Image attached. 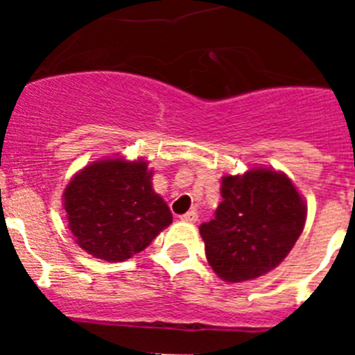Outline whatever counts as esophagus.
Returning a JSON list of instances; mask_svg holds the SVG:
<instances>
[{
  "label": "esophagus",
  "mask_w": 355,
  "mask_h": 355,
  "mask_svg": "<svg viewBox=\"0 0 355 355\" xmlns=\"http://www.w3.org/2000/svg\"><path fill=\"white\" fill-rule=\"evenodd\" d=\"M197 218H199V215H197L196 209H192V211H187L184 215H181V220H184V222H197Z\"/></svg>",
  "instance_id": "esophagus-1"
}]
</instances>
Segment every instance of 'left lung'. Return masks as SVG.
<instances>
[{"label": "left lung", "instance_id": "8db88e82", "mask_svg": "<svg viewBox=\"0 0 355 355\" xmlns=\"http://www.w3.org/2000/svg\"><path fill=\"white\" fill-rule=\"evenodd\" d=\"M215 218L200 224L206 258L218 277L241 283L270 272L293 249L306 206L284 174L254 168L224 175Z\"/></svg>", "mask_w": 355, "mask_h": 355}]
</instances>
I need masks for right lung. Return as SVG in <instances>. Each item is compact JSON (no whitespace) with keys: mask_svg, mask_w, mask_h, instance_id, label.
Masks as SVG:
<instances>
[{"mask_svg":"<svg viewBox=\"0 0 355 355\" xmlns=\"http://www.w3.org/2000/svg\"><path fill=\"white\" fill-rule=\"evenodd\" d=\"M64 199L76 243L105 261H126L172 222L146 162L92 163L69 183Z\"/></svg>","mask_w":355,"mask_h":355,"instance_id":"obj_1","label":"right lung"}]
</instances>
